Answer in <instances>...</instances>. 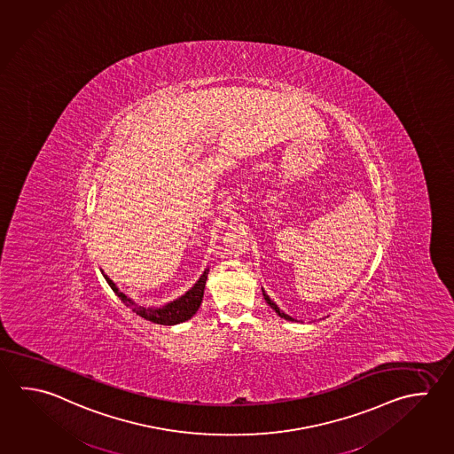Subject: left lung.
<instances>
[{"mask_svg": "<svg viewBox=\"0 0 454 454\" xmlns=\"http://www.w3.org/2000/svg\"><path fill=\"white\" fill-rule=\"evenodd\" d=\"M262 292H263V297H265L266 303H268V305H270V307H271V309H273L274 311H276V313L279 315V317H284V319H287V321H297V319H294V317H289V315H286L283 309H279V307H278V305L274 303L273 300L270 299V295L266 294L265 289H263V287H262Z\"/></svg>", "mask_w": 454, "mask_h": 454, "instance_id": "8db88e82", "label": "left lung"}]
</instances>
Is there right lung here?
I'll return each mask as SVG.
<instances>
[{
	"instance_id": "right-lung-1",
	"label": "right lung",
	"mask_w": 454,
	"mask_h": 454,
	"mask_svg": "<svg viewBox=\"0 0 454 454\" xmlns=\"http://www.w3.org/2000/svg\"><path fill=\"white\" fill-rule=\"evenodd\" d=\"M103 276L106 278L107 284L111 286L112 291L115 292V295L119 297L129 309H133L137 315L141 317H145L151 323L155 325H180L188 321L191 317L196 315L197 309L202 303L204 299V289H206L207 276H208V268L204 270V273L200 274V278L197 279V283L189 289L186 294H183L178 299L173 300L165 303L162 307H145V305H139L135 300L129 299L127 294L120 291L119 287L115 286V283L112 281L111 278L107 274L104 273Z\"/></svg>"
}]
</instances>
